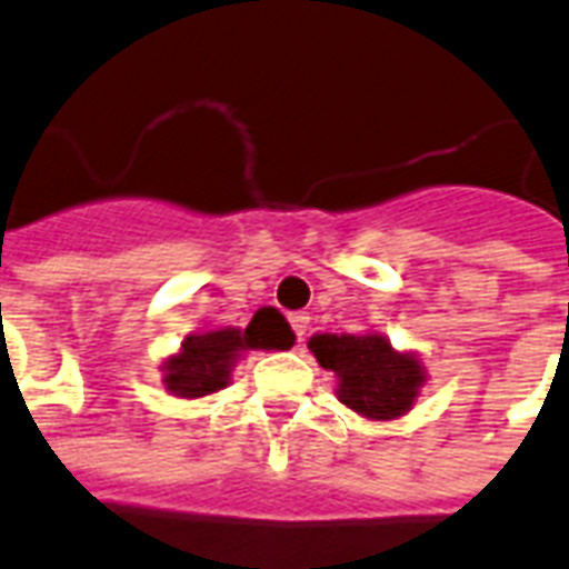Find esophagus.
<instances>
[{
	"mask_svg": "<svg viewBox=\"0 0 569 569\" xmlns=\"http://www.w3.org/2000/svg\"><path fill=\"white\" fill-rule=\"evenodd\" d=\"M290 326H293V331H297V338H299V340H306L308 329H311V317H308L306 311L290 313Z\"/></svg>",
	"mask_w": 569,
	"mask_h": 569,
	"instance_id": "esophagus-1",
	"label": "esophagus"
}]
</instances>
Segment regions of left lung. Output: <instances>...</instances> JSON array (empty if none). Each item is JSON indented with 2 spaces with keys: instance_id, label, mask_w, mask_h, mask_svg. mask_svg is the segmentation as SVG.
<instances>
[{
  "instance_id": "left-lung-1",
  "label": "left lung",
  "mask_w": 569,
  "mask_h": 569,
  "mask_svg": "<svg viewBox=\"0 0 569 569\" xmlns=\"http://www.w3.org/2000/svg\"><path fill=\"white\" fill-rule=\"evenodd\" d=\"M311 356L322 370L335 372L340 406L352 408L367 420H399L420 399L429 381L426 363L417 352L393 349L385 335H313L308 340Z\"/></svg>"
}]
</instances>
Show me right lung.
<instances>
[{
	"mask_svg": "<svg viewBox=\"0 0 569 569\" xmlns=\"http://www.w3.org/2000/svg\"><path fill=\"white\" fill-rule=\"evenodd\" d=\"M293 329L276 308H261L249 320L247 329L217 326V329L193 331L181 340L179 352L161 361V385L170 397L202 399L217 390L229 388L231 370L252 349H290Z\"/></svg>",
	"mask_w": 569,
	"mask_h": 569,
	"instance_id": "1",
	"label": "right lung"
}]
</instances>
